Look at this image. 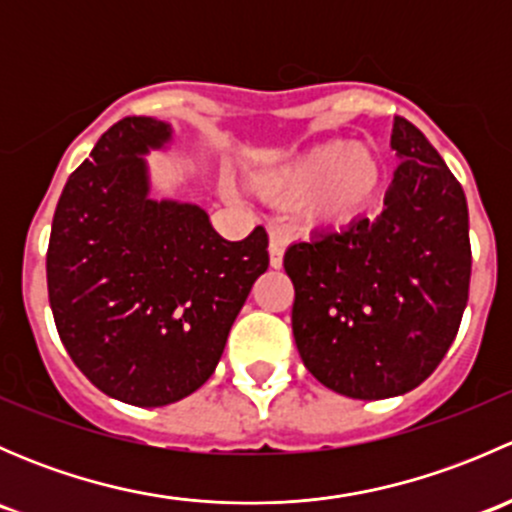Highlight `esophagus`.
<instances>
[{
  "mask_svg": "<svg viewBox=\"0 0 512 512\" xmlns=\"http://www.w3.org/2000/svg\"><path fill=\"white\" fill-rule=\"evenodd\" d=\"M282 260H285V237L277 235V232H272L270 237V265L275 267H282Z\"/></svg>",
  "mask_w": 512,
  "mask_h": 512,
  "instance_id": "34e87169",
  "label": "esophagus"
}]
</instances>
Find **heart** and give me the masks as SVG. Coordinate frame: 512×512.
<instances>
[{"mask_svg": "<svg viewBox=\"0 0 512 512\" xmlns=\"http://www.w3.org/2000/svg\"><path fill=\"white\" fill-rule=\"evenodd\" d=\"M384 183V165L364 143L327 141L275 165L260 178L272 198L297 200L312 227L354 223L371 208Z\"/></svg>", "mask_w": 512, "mask_h": 512, "instance_id": "1", "label": "heart"}]
</instances>
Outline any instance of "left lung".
Wrapping results in <instances>:
<instances>
[{
    "mask_svg": "<svg viewBox=\"0 0 512 512\" xmlns=\"http://www.w3.org/2000/svg\"><path fill=\"white\" fill-rule=\"evenodd\" d=\"M399 158L376 218L285 252L292 332L309 374L349 399L401 396L433 374L471 285L468 205L428 138L394 118Z\"/></svg>",
    "mask_w": 512,
    "mask_h": 512,
    "instance_id": "obj_1",
    "label": "left lung"
}]
</instances>
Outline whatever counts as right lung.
Masks as SVG:
<instances>
[{"label":"right lung","mask_w":512,"mask_h":512,"mask_svg":"<svg viewBox=\"0 0 512 512\" xmlns=\"http://www.w3.org/2000/svg\"><path fill=\"white\" fill-rule=\"evenodd\" d=\"M170 123L131 116L69 175L51 223L46 285L74 364L111 399L168 406L213 376L270 265L265 227L230 242L195 203L153 200L146 158Z\"/></svg>","instance_id":"1"}]
</instances>
